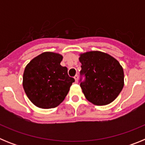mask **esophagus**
I'll return each instance as SVG.
<instances>
[{
  "label": "esophagus",
  "mask_w": 145,
  "mask_h": 145,
  "mask_svg": "<svg viewBox=\"0 0 145 145\" xmlns=\"http://www.w3.org/2000/svg\"><path fill=\"white\" fill-rule=\"evenodd\" d=\"M74 79H75V83H78V75H75V77H74Z\"/></svg>",
  "instance_id": "34e87169"
}]
</instances>
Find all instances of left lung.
I'll return each instance as SVG.
<instances>
[{
    "mask_svg": "<svg viewBox=\"0 0 145 145\" xmlns=\"http://www.w3.org/2000/svg\"><path fill=\"white\" fill-rule=\"evenodd\" d=\"M80 74L86 77L80 84L88 102L107 105L113 102L124 86V72L116 59L105 52L91 51L80 54Z\"/></svg>",
    "mask_w": 145,
    "mask_h": 145,
    "instance_id": "left-lung-1",
    "label": "left lung"
}]
</instances>
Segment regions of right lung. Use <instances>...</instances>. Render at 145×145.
Returning a JSON list of instances; mask_svg holds the SVG:
<instances>
[{"mask_svg":"<svg viewBox=\"0 0 145 145\" xmlns=\"http://www.w3.org/2000/svg\"><path fill=\"white\" fill-rule=\"evenodd\" d=\"M62 55L46 52L33 58L25 67L22 85L30 102L42 109L54 108L63 102L72 84L67 68L60 63Z\"/></svg>","mask_w":145,"mask_h":145,"instance_id":"1","label":"right lung"}]
</instances>
